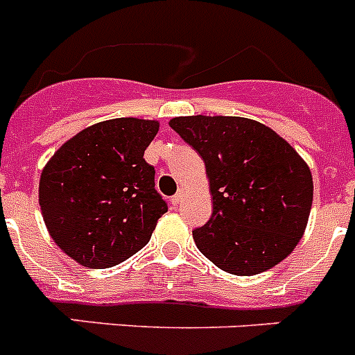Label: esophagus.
Instances as JSON below:
<instances>
[{
	"label": "esophagus",
	"mask_w": 355,
	"mask_h": 355,
	"mask_svg": "<svg viewBox=\"0 0 355 355\" xmlns=\"http://www.w3.org/2000/svg\"><path fill=\"white\" fill-rule=\"evenodd\" d=\"M181 200H183V192H178L174 197H172L171 202H172V206H178V205H181Z\"/></svg>",
	"instance_id": "1"
}]
</instances>
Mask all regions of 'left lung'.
Wrapping results in <instances>:
<instances>
[{"label":"left lung","mask_w":355,"mask_h":355,"mask_svg":"<svg viewBox=\"0 0 355 355\" xmlns=\"http://www.w3.org/2000/svg\"><path fill=\"white\" fill-rule=\"evenodd\" d=\"M168 124L206 165L213 213L193 231L200 252L234 275L261 274L290 256L313 205L302 156L252 119L190 115Z\"/></svg>","instance_id":"8db88e82"}]
</instances>
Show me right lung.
Here are the masks:
<instances>
[{
  "label": "right lung",
  "mask_w": 355,
  "mask_h": 355,
  "mask_svg": "<svg viewBox=\"0 0 355 355\" xmlns=\"http://www.w3.org/2000/svg\"><path fill=\"white\" fill-rule=\"evenodd\" d=\"M158 121L110 119L69 139L42 168L44 224L69 258L110 268L147 245L167 202L144 159Z\"/></svg>",
  "instance_id": "right-lung-1"
}]
</instances>
